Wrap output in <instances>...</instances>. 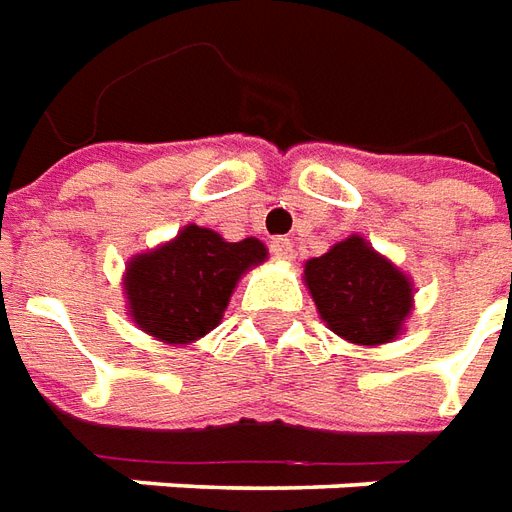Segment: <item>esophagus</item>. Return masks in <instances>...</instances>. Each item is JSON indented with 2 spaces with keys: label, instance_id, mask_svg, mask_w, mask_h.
I'll use <instances>...</instances> for the list:
<instances>
[{
  "label": "esophagus",
  "instance_id": "obj_1",
  "mask_svg": "<svg viewBox=\"0 0 512 512\" xmlns=\"http://www.w3.org/2000/svg\"><path fill=\"white\" fill-rule=\"evenodd\" d=\"M270 253H273L278 262H292L295 259V250H292V242L286 237H275L270 242Z\"/></svg>",
  "mask_w": 512,
  "mask_h": 512
}]
</instances>
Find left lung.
I'll return each mask as SVG.
<instances>
[{
  "label": "left lung",
  "instance_id": "left-lung-1",
  "mask_svg": "<svg viewBox=\"0 0 512 512\" xmlns=\"http://www.w3.org/2000/svg\"><path fill=\"white\" fill-rule=\"evenodd\" d=\"M303 281L320 320L344 342L380 347L405 331L413 311L411 275L350 234L303 264Z\"/></svg>",
  "mask_w": 512,
  "mask_h": 512
}]
</instances>
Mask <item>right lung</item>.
I'll use <instances>...</instances> for the list:
<instances>
[{"mask_svg": "<svg viewBox=\"0 0 512 512\" xmlns=\"http://www.w3.org/2000/svg\"><path fill=\"white\" fill-rule=\"evenodd\" d=\"M264 259L262 239L228 242L212 228L187 223L173 239L126 262L129 320L157 342H198L220 325L239 278Z\"/></svg>", "mask_w": 512, "mask_h": 512, "instance_id": "obj_1", "label": "right lung"}]
</instances>
